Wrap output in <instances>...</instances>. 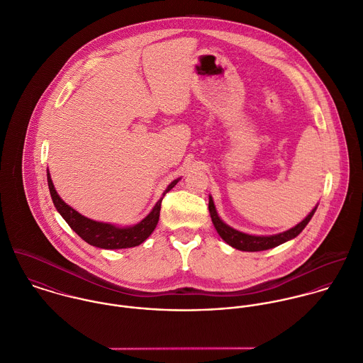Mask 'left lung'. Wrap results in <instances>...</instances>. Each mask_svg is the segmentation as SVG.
<instances>
[{
    "instance_id": "1",
    "label": "left lung",
    "mask_w": 363,
    "mask_h": 363,
    "mask_svg": "<svg viewBox=\"0 0 363 363\" xmlns=\"http://www.w3.org/2000/svg\"><path fill=\"white\" fill-rule=\"evenodd\" d=\"M315 209H317V206L310 212V215L303 222H300L297 226H294L293 229H290V230H287L284 233L274 235V236H252V235H246V233L238 232V230L232 229L230 226H228L226 223H223L220 220V218L218 216V213H216V209H215L212 198L209 196V213H211L212 222L215 225V229L218 230L219 236L228 245H230L232 247H235L238 250H242V252H262V250L273 249V247H276V246H279V245H281V243H284L287 240L294 239L308 225V222L311 220L313 215L315 213Z\"/></svg>"
}]
</instances>
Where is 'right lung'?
<instances>
[{"label":"right lung","mask_w":363,"mask_h":363,"mask_svg":"<svg viewBox=\"0 0 363 363\" xmlns=\"http://www.w3.org/2000/svg\"><path fill=\"white\" fill-rule=\"evenodd\" d=\"M177 182H178V179L172 181L168 185V188L162 194V198L168 191H171L177 185ZM48 186H49V192H50L53 205L57 209V212L62 215V218L66 220V223L84 242H87L91 246L100 247V249H127V247L138 246L152 233V230L155 229L158 219H160L162 198L155 203L151 213L147 218H144L140 223H137L135 226L116 228L108 223H101V222L87 219V218L82 216L79 212H76L74 209H72L69 205H66L56 194L52 179H50V175H49V171H48Z\"/></svg>","instance_id":"right-lung-1"}]
</instances>
